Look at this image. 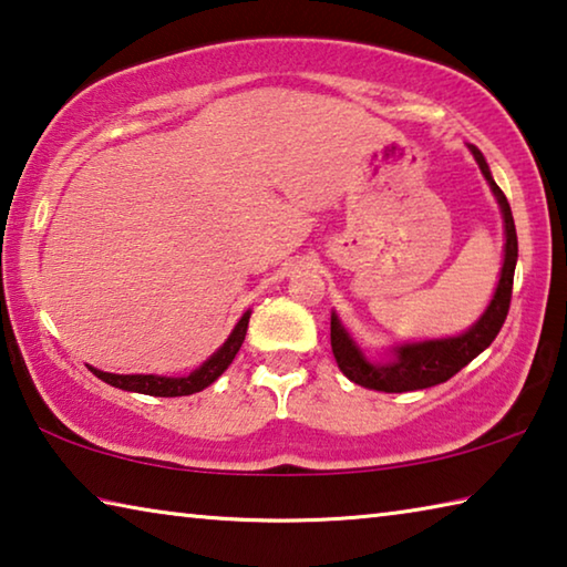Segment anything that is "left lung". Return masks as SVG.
I'll use <instances>...</instances> for the list:
<instances>
[{
  "label": "left lung",
  "mask_w": 567,
  "mask_h": 567,
  "mask_svg": "<svg viewBox=\"0 0 567 567\" xmlns=\"http://www.w3.org/2000/svg\"><path fill=\"white\" fill-rule=\"evenodd\" d=\"M470 152L475 155L485 179L491 182V189L497 197V205H501L503 219H505V262H503L501 282H497L493 302L487 305L483 318H480L465 334H460V338L402 344V348H398L395 354H392V360L388 362L364 360V354L354 348L350 334L344 332L340 320L332 315L330 320L332 354L334 360H338V368L342 370V375L352 380L354 385L380 390V392H412V390H425V388L440 385V382H447L450 378L457 375L467 362H473L477 354L497 338V332L503 328L507 310H511L513 277H515V262H517L515 223H513L511 205H507V197L503 195V189L495 185L483 152L473 145H470Z\"/></svg>",
  "instance_id": "left-lung-1"
}]
</instances>
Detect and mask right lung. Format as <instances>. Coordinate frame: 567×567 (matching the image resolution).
<instances>
[{
	"label": "right lung",
	"instance_id": "obj_1",
	"mask_svg": "<svg viewBox=\"0 0 567 567\" xmlns=\"http://www.w3.org/2000/svg\"><path fill=\"white\" fill-rule=\"evenodd\" d=\"M247 322H249V312H245L243 320L235 324L233 334H229L223 348H219L205 364H199V368L187 378L112 375V372H102V370H94V368H90V370H92V375H97L100 380L107 382V385L120 388V390L142 392V395H155V398L192 395V392H199V390H205L207 385H213V382L229 368V362L235 360V354L239 352V348H243V342H245Z\"/></svg>",
	"mask_w": 567,
	"mask_h": 567
}]
</instances>
